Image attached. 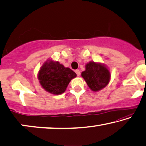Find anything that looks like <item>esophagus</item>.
<instances>
[{"instance_id": "34e87169", "label": "esophagus", "mask_w": 146, "mask_h": 146, "mask_svg": "<svg viewBox=\"0 0 146 146\" xmlns=\"http://www.w3.org/2000/svg\"><path fill=\"white\" fill-rule=\"evenodd\" d=\"M75 72H76V73L77 76H79L80 75V71L79 70H76Z\"/></svg>"}]
</instances>
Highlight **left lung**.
I'll return each mask as SVG.
<instances>
[{
	"mask_svg": "<svg viewBox=\"0 0 146 146\" xmlns=\"http://www.w3.org/2000/svg\"><path fill=\"white\" fill-rule=\"evenodd\" d=\"M88 87L93 92H98L108 85L111 72L108 67L101 62L90 61L86 64V70L81 73Z\"/></svg>",
	"mask_w": 146,
	"mask_h": 146,
	"instance_id": "obj_1",
	"label": "left lung"
}]
</instances>
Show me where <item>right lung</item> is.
Here are the masks:
<instances>
[{"instance_id": "right-lung-1", "label": "right lung", "mask_w": 146, "mask_h": 146, "mask_svg": "<svg viewBox=\"0 0 146 146\" xmlns=\"http://www.w3.org/2000/svg\"><path fill=\"white\" fill-rule=\"evenodd\" d=\"M76 76L70 68H66L58 61L48 58L40 68L37 78L40 85L46 92L60 95L66 91L70 82Z\"/></svg>"}]
</instances>
